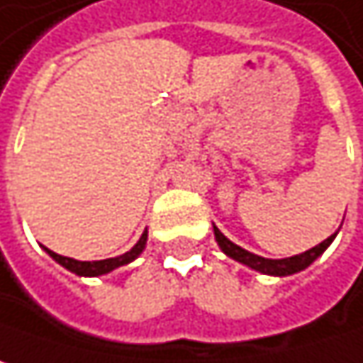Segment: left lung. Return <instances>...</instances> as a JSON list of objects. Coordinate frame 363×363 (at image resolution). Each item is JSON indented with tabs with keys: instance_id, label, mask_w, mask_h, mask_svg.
<instances>
[{
	"instance_id": "1",
	"label": "left lung",
	"mask_w": 363,
	"mask_h": 363,
	"mask_svg": "<svg viewBox=\"0 0 363 363\" xmlns=\"http://www.w3.org/2000/svg\"><path fill=\"white\" fill-rule=\"evenodd\" d=\"M213 228H215V238H217L221 251H223L228 257H232V259H236V262H240V264H245V266H249V268H253V270H257V272H262V274H272V277H289V274H296V272L308 268V266H311V264H313V262L332 245V240L336 238V234H332V236H330L328 240H323L321 245H317V247H313V249H308V251H304V253H300V255H294V257H285V259H266V257H259V255L249 253V251H245L242 247L234 245L230 238H225V236L219 232L217 225H213Z\"/></svg>"
}]
</instances>
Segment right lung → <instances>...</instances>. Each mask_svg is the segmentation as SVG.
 I'll return each mask as SVG.
<instances>
[{
    "label": "right lung",
    "instance_id": "obj_1",
    "mask_svg": "<svg viewBox=\"0 0 363 363\" xmlns=\"http://www.w3.org/2000/svg\"><path fill=\"white\" fill-rule=\"evenodd\" d=\"M146 238H148V234L144 232L142 236H140V240L127 251V253H123V255H118V257H110V259H101V262H76V259H72V257H63V255H59V253H55V251H50V249H46L44 247V251L57 262V264H61L63 268H67L69 272H74V274H78V277H101V274H108V272H112V270H116V268H121V266H127L129 262H133L142 251H144V247H146Z\"/></svg>",
    "mask_w": 363,
    "mask_h": 363
}]
</instances>
